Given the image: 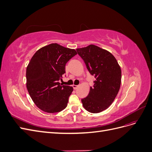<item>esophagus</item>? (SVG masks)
<instances>
[{"label": "esophagus", "mask_w": 152, "mask_h": 152, "mask_svg": "<svg viewBox=\"0 0 152 152\" xmlns=\"http://www.w3.org/2000/svg\"><path fill=\"white\" fill-rule=\"evenodd\" d=\"M72 87H73V88L75 90V89H77V87H79V86H78V85H73Z\"/></svg>", "instance_id": "34e87169"}]
</instances>
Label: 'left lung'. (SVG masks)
Here are the masks:
<instances>
[{"mask_svg":"<svg viewBox=\"0 0 152 152\" xmlns=\"http://www.w3.org/2000/svg\"><path fill=\"white\" fill-rule=\"evenodd\" d=\"M76 50L91 75L96 79L88 96L81 99L82 105L91 113H99L112 104L118 93L121 67L112 54L96 45L91 44Z\"/></svg>","mask_w":152,"mask_h":152,"instance_id":"1","label":"left lung"}]
</instances>
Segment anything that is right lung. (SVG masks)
<instances>
[{
    "mask_svg": "<svg viewBox=\"0 0 152 152\" xmlns=\"http://www.w3.org/2000/svg\"><path fill=\"white\" fill-rule=\"evenodd\" d=\"M75 49L56 43L39 49L26 68V88L31 99L42 111L61 112L68 102L73 87L59 82L65 73L66 63L77 54Z\"/></svg>",
    "mask_w": 152,
    "mask_h": 152,
    "instance_id": "add662e5",
    "label": "right lung"
}]
</instances>
